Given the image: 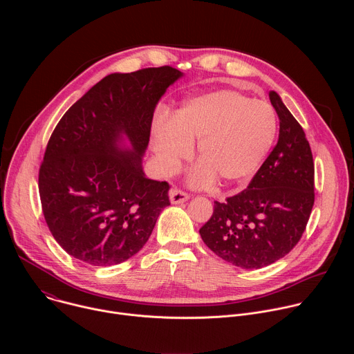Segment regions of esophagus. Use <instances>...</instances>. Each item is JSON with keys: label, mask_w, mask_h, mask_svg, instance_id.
Returning a JSON list of instances; mask_svg holds the SVG:
<instances>
[{"label": "esophagus", "mask_w": 354, "mask_h": 354, "mask_svg": "<svg viewBox=\"0 0 354 354\" xmlns=\"http://www.w3.org/2000/svg\"><path fill=\"white\" fill-rule=\"evenodd\" d=\"M190 197V194L179 187H175L169 192V198L174 205H180V203H185V201H187Z\"/></svg>", "instance_id": "esophagus-1"}]
</instances>
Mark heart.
Wrapping results in <instances>:
<instances>
[{
	"mask_svg": "<svg viewBox=\"0 0 354 354\" xmlns=\"http://www.w3.org/2000/svg\"><path fill=\"white\" fill-rule=\"evenodd\" d=\"M277 129V115L265 100L223 89L192 97L172 120L157 122L154 149L164 169L174 172L192 154V142L198 141L203 167L194 180L217 178L221 185H238L261 169Z\"/></svg>",
	"mask_w": 354,
	"mask_h": 354,
	"instance_id": "heart-1",
	"label": "heart"
}]
</instances>
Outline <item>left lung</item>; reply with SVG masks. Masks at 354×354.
I'll return each instance as SVG.
<instances>
[{
    "mask_svg": "<svg viewBox=\"0 0 354 354\" xmlns=\"http://www.w3.org/2000/svg\"><path fill=\"white\" fill-rule=\"evenodd\" d=\"M280 120L279 141L249 186L214 201L201 239L217 257L254 270L286 257L306 231L315 201L314 160L304 130L269 92Z\"/></svg>",
    "mask_w": 354,
    "mask_h": 354,
    "instance_id": "obj_1",
    "label": "left lung"
}]
</instances>
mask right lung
Instances as JSON below:
<instances>
[{
  "instance_id": "add662e5",
  "label": "right lung",
  "mask_w": 354,
  "mask_h": 354,
  "mask_svg": "<svg viewBox=\"0 0 354 354\" xmlns=\"http://www.w3.org/2000/svg\"><path fill=\"white\" fill-rule=\"evenodd\" d=\"M182 73L171 66L111 74L64 113L39 168L46 224L57 243L91 266L136 255L171 205L169 183L144 175L154 109ZM122 135L132 147L118 148Z\"/></svg>"
}]
</instances>
